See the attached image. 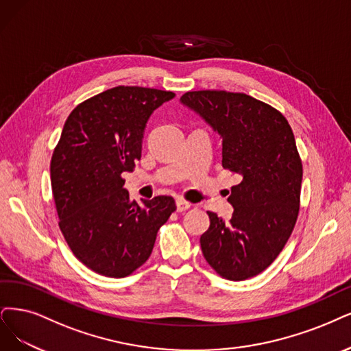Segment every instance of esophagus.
<instances>
[{
	"label": "esophagus",
	"instance_id": "1",
	"mask_svg": "<svg viewBox=\"0 0 351 351\" xmlns=\"http://www.w3.org/2000/svg\"><path fill=\"white\" fill-rule=\"evenodd\" d=\"M176 206H178V211L179 213H184V211L191 208V202H188V201H185L182 198H179V199H176Z\"/></svg>",
	"mask_w": 351,
	"mask_h": 351
}]
</instances>
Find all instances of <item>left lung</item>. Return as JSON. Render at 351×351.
Listing matches in <instances>:
<instances>
[{"label": "left lung", "instance_id": "8db88e82", "mask_svg": "<svg viewBox=\"0 0 351 351\" xmlns=\"http://www.w3.org/2000/svg\"><path fill=\"white\" fill-rule=\"evenodd\" d=\"M223 138V167L237 175L230 221L208 213L205 261L228 280L262 274L283 250L300 214L302 160L285 115L243 93L189 90L180 97Z\"/></svg>", "mask_w": 351, "mask_h": 351}]
</instances>
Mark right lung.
<instances>
[{
	"label": "right lung",
	"instance_id": "1",
	"mask_svg": "<svg viewBox=\"0 0 351 351\" xmlns=\"http://www.w3.org/2000/svg\"><path fill=\"white\" fill-rule=\"evenodd\" d=\"M171 90L115 86L77 104L50 160L59 228L77 261L95 274L125 278L145 265L159 228L176 211L172 197L132 201L123 172L141 158L150 114Z\"/></svg>",
	"mask_w": 351,
	"mask_h": 351
}]
</instances>
